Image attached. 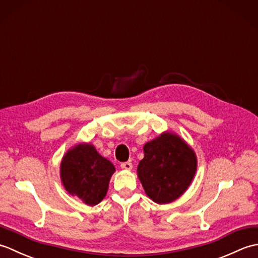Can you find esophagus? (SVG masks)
I'll list each match as a JSON object with an SVG mask.
<instances>
[{
	"mask_svg": "<svg viewBox=\"0 0 258 258\" xmlns=\"http://www.w3.org/2000/svg\"><path fill=\"white\" fill-rule=\"evenodd\" d=\"M120 167H122L123 169H126V171H131V169H132V167H133V165H132V163H131V162H124V163L120 164Z\"/></svg>",
	"mask_w": 258,
	"mask_h": 258,
	"instance_id": "34e87169",
	"label": "esophagus"
}]
</instances>
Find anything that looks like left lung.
Returning <instances> with one entry per match:
<instances>
[{
	"instance_id": "1",
	"label": "left lung",
	"mask_w": 258,
	"mask_h": 258,
	"mask_svg": "<svg viewBox=\"0 0 258 258\" xmlns=\"http://www.w3.org/2000/svg\"><path fill=\"white\" fill-rule=\"evenodd\" d=\"M196 167L194 151L179 136L166 132L144 145L138 176L152 201L166 204L187 189Z\"/></svg>"
}]
</instances>
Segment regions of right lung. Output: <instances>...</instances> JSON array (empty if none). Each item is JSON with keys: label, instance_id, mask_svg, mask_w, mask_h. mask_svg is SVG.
<instances>
[{"label": "right lung", "instance_id": "right-lung-1", "mask_svg": "<svg viewBox=\"0 0 258 258\" xmlns=\"http://www.w3.org/2000/svg\"><path fill=\"white\" fill-rule=\"evenodd\" d=\"M59 172L64 187L71 195L94 206L105 197L115 167L93 145L80 144L64 155Z\"/></svg>", "mask_w": 258, "mask_h": 258}]
</instances>
